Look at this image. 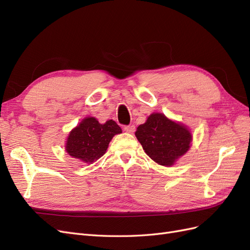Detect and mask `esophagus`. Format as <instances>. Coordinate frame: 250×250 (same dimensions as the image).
<instances>
[{"mask_svg":"<svg viewBox=\"0 0 250 250\" xmlns=\"http://www.w3.org/2000/svg\"><path fill=\"white\" fill-rule=\"evenodd\" d=\"M134 129H135L134 125H128V126H125V127H124V130H125L126 132H128V133H133V132H134Z\"/></svg>","mask_w":250,"mask_h":250,"instance_id":"esophagus-1","label":"esophagus"}]
</instances>
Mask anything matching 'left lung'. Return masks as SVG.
Segmentation results:
<instances>
[{"label":"left lung","mask_w":250,"mask_h":250,"mask_svg":"<svg viewBox=\"0 0 250 250\" xmlns=\"http://www.w3.org/2000/svg\"><path fill=\"white\" fill-rule=\"evenodd\" d=\"M146 154L158 165L171 167L191 147L193 135L180 122L172 121L164 113L153 112L135 131Z\"/></svg>","instance_id":"left-lung-1"}]
</instances>
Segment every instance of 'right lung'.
<instances>
[{"instance_id": "add662e5", "label": "right lung", "mask_w": 250, "mask_h": 250, "mask_svg": "<svg viewBox=\"0 0 250 250\" xmlns=\"http://www.w3.org/2000/svg\"><path fill=\"white\" fill-rule=\"evenodd\" d=\"M121 127L112 120L100 124L94 117H86L70 131L65 142L67 154L83 163L93 164L106 152L108 144Z\"/></svg>"}]
</instances>
